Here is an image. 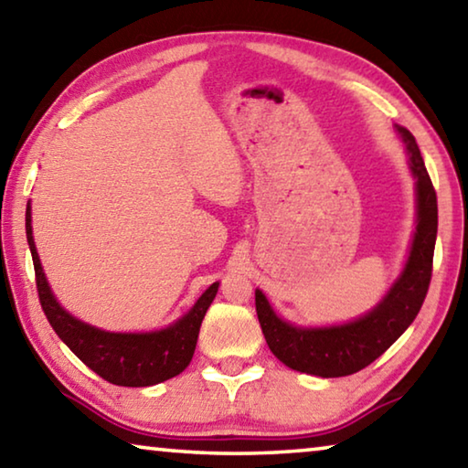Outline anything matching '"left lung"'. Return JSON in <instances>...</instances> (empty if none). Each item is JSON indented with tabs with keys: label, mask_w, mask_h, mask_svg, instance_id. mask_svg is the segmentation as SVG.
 <instances>
[{
	"label": "left lung",
	"mask_w": 468,
	"mask_h": 468,
	"mask_svg": "<svg viewBox=\"0 0 468 468\" xmlns=\"http://www.w3.org/2000/svg\"><path fill=\"white\" fill-rule=\"evenodd\" d=\"M410 153V170L417 178V232L407 267L379 306L348 325L298 329L275 315L263 292H255L257 317L267 346L290 369L344 378L365 369L400 338L427 296L433 271V249L438 236V195L429 178L419 144L407 128H398Z\"/></svg>",
	"instance_id": "obj_1"
}]
</instances>
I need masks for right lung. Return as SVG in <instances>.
Masks as SVG:
<instances>
[{"label": "right lung", "mask_w": 468, "mask_h": 468, "mask_svg": "<svg viewBox=\"0 0 468 468\" xmlns=\"http://www.w3.org/2000/svg\"><path fill=\"white\" fill-rule=\"evenodd\" d=\"M27 240L33 255L37 292L41 309L61 342L80 361L95 371L99 378L113 386L144 388L162 384L186 369L195 355L198 329L213 298L218 294V282L205 290L178 324L153 334H110L90 327L61 309L45 280L43 267L37 255L33 228H30V207H27Z\"/></svg>", "instance_id": "right-lung-1"}]
</instances>
